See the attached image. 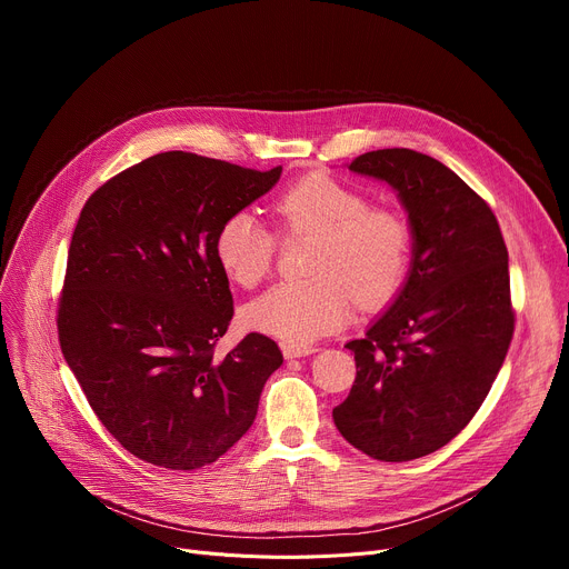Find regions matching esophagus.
Returning <instances> with one entry per match:
<instances>
[{"mask_svg":"<svg viewBox=\"0 0 569 569\" xmlns=\"http://www.w3.org/2000/svg\"><path fill=\"white\" fill-rule=\"evenodd\" d=\"M311 352H316L313 346H292V343L283 346L286 360H295V357H305V355H311Z\"/></svg>","mask_w":569,"mask_h":569,"instance_id":"1","label":"esophagus"}]
</instances>
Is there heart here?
I'll use <instances>...</instances> for the list:
<instances>
[{"label": "heart", "instance_id": "b5f03b06", "mask_svg": "<svg viewBox=\"0 0 569 569\" xmlns=\"http://www.w3.org/2000/svg\"><path fill=\"white\" fill-rule=\"evenodd\" d=\"M288 232H316L307 269L313 277L281 281L256 297L244 320L288 343H311L348 320L352 302L376 309L401 290L412 237L390 207L367 204V196L335 174L309 172L274 198ZM277 237L249 209H234L214 234V258L228 279L251 288L272 269Z\"/></svg>", "mask_w": 569, "mask_h": 569}]
</instances>
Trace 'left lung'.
Here are the masks:
<instances>
[{
	"label": "left lung",
	"mask_w": 569,
	"mask_h": 569,
	"mask_svg": "<svg viewBox=\"0 0 569 569\" xmlns=\"http://www.w3.org/2000/svg\"><path fill=\"white\" fill-rule=\"evenodd\" d=\"M348 168L399 193L412 262L395 305L346 343L357 376L332 417L371 459L412 461L472 420L505 362L515 335L507 247L491 207L427 154L376 149Z\"/></svg>",
	"instance_id": "1"
}]
</instances>
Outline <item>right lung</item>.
Masks as SVG:
<instances>
[{"mask_svg":"<svg viewBox=\"0 0 569 569\" xmlns=\"http://www.w3.org/2000/svg\"><path fill=\"white\" fill-rule=\"evenodd\" d=\"M279 177L281 166L163 152L108 179L82 207L57 307L59 346L101 425L147 463H214L249 431L283 362L277 341L258 332L214 355L234 313L217 228Z\"/></svg>","mask_w":569,"mask_h":569,"instance_id":"right-lung-1","label":"right lung"}]
</instances>
